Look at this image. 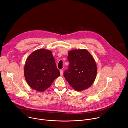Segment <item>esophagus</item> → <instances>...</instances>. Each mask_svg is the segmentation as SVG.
Wrapping results in <instances>:
<instances>
[{"mask_svg":"<svg viewBox=\"0 0 128 128\" xmlns=\"http://www.w3.org/2000/svg\"><path fill=\"white\" fill-rule=\"evenodd\" d=\"M60 76H62V74H63V70H60Z\"/></svg>","mask_w":128,"mask_h":128,"instance_id":"1","label":"esophagus"}]
</instances>
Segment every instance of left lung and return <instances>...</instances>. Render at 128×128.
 Returning a JSON list of instances; mask_svg holds the SVG:
<instances>
[{"label":"left lung","instance_id":"1","mask_svg":"<svg viewBox=\"0 0 128 128\" xmlns=\"http://www.w3.org/2000/svg\"><path fill=\"white\" fill-rule=\"evenodd\" d=\"M68 68L64 74L70 85L78 91L91 87L96 79L97 68L90 53L85 49L71 50L68 53Z\"/></svg>","mask_w":128,"mask_h":128}]
</instances>
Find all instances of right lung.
Segmentation results:
<instances>
[{
    "instance_id": "add662e5",
    "label": "right lung",
    "mask_w": 128,
    "mask_h": 128,
    "mask_svg": "<svg viewBox=\"0 0 128 128\" xmlns=\"http://www.w3.org/2000/svg\"><path fill=\"white\" fill-rule=\"evenodd\" d=\"M24 70L27 83L38 92L46 90L60 76L52 52L44 48L36 50L29 55Z\"/></svg>"
}]
</instances>
